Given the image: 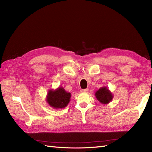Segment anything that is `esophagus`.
<instances>
[{
    "instance_id": "34e87169",
    "label": "esophagus",
    "mask_w": 152,
    "mask_h": 152,
    "mask_svg": "<svg viewBox=\"0 0 152 152\" xmlns=\"http://www.w3.org/2000/svg\"><path fill=\"white\" fill-rule=\"evenodd\" d=\"M88 89H81L80 91L82 92V93H87V91H88Z\"/></svg>"
}]
</instances>
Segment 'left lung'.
<instances>
[{
	"label": "left lung",
	"instance_id": "left-lung-1",
	"mask_svg": "<svg viewBox=\"0 0 152 152\" xmlns=\"http://www.w3.org/2000/svg\"><path fill=\"white\" fill-rule=\"evenodd\" d=\"M95 96L99 102L103 104H108L112 100L113 96L107 87H102L95 93Z\"/></svg>",
	"mask_w": 152,
	"mask_h": 152
}]
</instances>
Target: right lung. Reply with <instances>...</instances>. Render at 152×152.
<instances>
[{
  "instance_id": "obj_1",
  "label": "right lung",
  "mask_w": 152,
  "mask_h": 152,
  "mask_svg": "<svg viewBox=\"0 0 152 152\" xmlns=\"http://www.w3.org/2000/svg\"><path fill=\"white\" fill-rule=\"evenodd\" d=\"M70 93H68L63 87H59L56 89H49L46 96V102L50 107L54 109L65 108L70 103Z\"/></svg>"
}]
</instances>
